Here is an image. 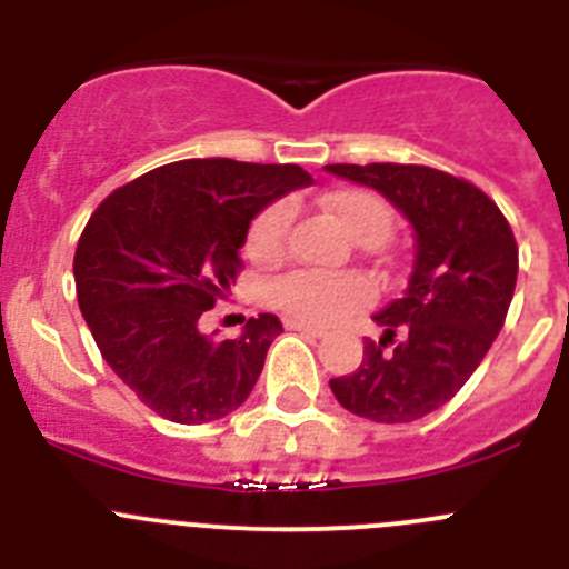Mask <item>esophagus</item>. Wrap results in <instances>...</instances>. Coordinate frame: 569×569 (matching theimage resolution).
<instances>
[{
    "label": "esophagus",
    "instance_id": "34e87169",
    "mask_svg": "<svg viewBox=\"0 0 569 569\" xmlns=\"http://www.w3.org/2000/svg\"><path fill=\"white\" fill-rule=\"evenodd\" d=\"M284 328L296 330V333H301V336H308V339H321V336H325V330L321 328H313V325H301V321H288Z\"/></svg>",
    "mask_w": 569,
    "mask_h": 569
}]
</instances>
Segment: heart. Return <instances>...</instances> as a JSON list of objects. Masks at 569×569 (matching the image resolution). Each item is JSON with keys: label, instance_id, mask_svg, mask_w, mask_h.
<instances>
[{"label": "heart", "instance_id": "heart-1", "mask_svg": "<svg viewBox=\"0 0 569 569\" xmlns=\"http://www.w3.org/2000/svg\"><path fill=\"white\" fill-rule=\"evenodd\" d=\"M325 210L333 216L350 239L359 244H379L393 224L390 204L367 188H339L321 199ZM288 244V208L268 204L248 228L244 250L256 264H279ZM370 299V284L361 276H319L290 273L270 288V301L281 313L301 325H330L341 316L365 308Z\"/></svg>", "mask_w": 569, "mask_h": 569}]
</instances>
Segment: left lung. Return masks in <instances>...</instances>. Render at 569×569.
<instances>
[{"label":"left lung","mask_w":569,"mask_h":569,"mask_svg":"<svg viewBox=\"0 0 569 569\" xmlns=\"http://www.w3.org/2000/svg\"><path fill=\"white\" fill-rule=\"evenodd\" d=\"M330 173L376 188L416 230L405 296L379 316L353 373L330 379L350 413L405 425L459 393L499 336L510 310L519 244L490 196L427 164H328Z\"/></svg>","instance_id":"left-lung-1"}]
</instances>
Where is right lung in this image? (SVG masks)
Listing matches in <instances>:
<instances>
[{"instance_id":"obj_1","label":"right lung","mask_w":569,"mask_h":569,"mask_svg":"<svg viewBox=\"0 0 569 569\" xmlns=\"http://www.w3.org/2000/svg\"><path fill=\"white\" fill-rule=\"evenodd\" d=\"M310 182L299 164L182 159L93 210L73 256L79 310L104 361L153 413L204 425L244 405L281 321L261 313L239 339H216L199 319L244 268L253 216Z\"/></svg>"}]
</instances>
